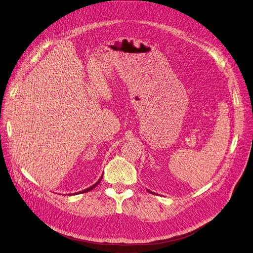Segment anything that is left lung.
I'll list each match as a JSON object with an SVG mask.
<instances>
[{"instance_id": "left-lung-1", "label": "left lung", "mask_w": 253, "mask_h": 253, "mask_svg": "<svg viewBox=\"0 0 253 253\" xmlns=\"http://www.w3.org/2000/svg\"><path fill=\"white\" fill-rule=\"evenodd\" d=\"M147 191H148V192H150V193H153V194H155L154 192H151V191H149V190H147Z\"/></svg>"}]
</instances>
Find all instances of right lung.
Here are the masks:
<instances>
[{
	"mask_svg": "<svg viewBox=\"0 0 253 253\" xmlns=\"http://www.w3.org/2000/svg\"><path fill=\"white\" fill-rule=\"evenodd\" d=\"M102 178H103V176L102 177H100L99 179H98V181H96V183H94L93 185H91V186L90 187H88V188H86V189H84V190H82V191H79V192H75V193H73V194H79V193H84V192H88V191H90V190H92L95 186H96V185H98V183L100 182V180H102ZM69 195H72V194H69Z\"/></svg>",
	"mask_w": 253,
	"mask_h": 253,
	"instance_id": "right-lung-1",
	"label": "right lung"
}]
</instances>
